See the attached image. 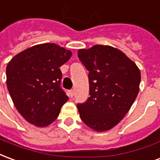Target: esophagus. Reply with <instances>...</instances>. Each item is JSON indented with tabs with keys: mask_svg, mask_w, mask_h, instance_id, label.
Masks as SVG:
<instances>
[{
	"mask_svg": "<svg viewBox=\"0 0 160 160\" xmlns=\"http://www.w3.org/2000/svg\"><path fill=\"white\" fill-rule=\"evenodd\" d=\"M68 96L70 98H73V90H69L68 91Z\"/></svg>",
	"mask_w": 160,
	"mask_h": 160,
	"instance_id": "obj_1",
	"label": "esophagus"
}]
</instances>
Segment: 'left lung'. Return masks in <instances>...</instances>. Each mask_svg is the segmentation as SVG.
<instances>
[{"instance_id": "8db88e82", "label": "left lung", "mask_w": 160, "mask_h": 160, "mask_svg": "<svg viewBox=\"0 0 160 160\" xmlns=\"http://www.w3.org/2000/svg\"><path fill=\"white\" fill-rule=\"evenodd\" d=\"M78 57L89 73V95L77 104L84 123L98 132L115 127L139 92L141 72L123 52L107 45L80 49Z\"/></svg>"}]
</instances>
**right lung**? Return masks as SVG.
<instances>
[{
	"label": "right lung",
	"instance_id": "add662e5",
	"mask_svg": "<svg viewBox=\"0 0 160 160\" xmlns=\"http://www.w3.org/2000/svg\"><path fill=\"white\" fill-rule=\"evenodd\" d=\"M72 56L55 43L32 46L16 55L7 66V87L18 110L28 122L46 127L59 116L68 97L62 89L60 67Z\"/></svg>",
	"mask_w": 160,
	"mask_h": 160
}]
</instances>
